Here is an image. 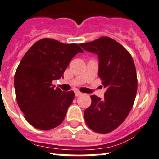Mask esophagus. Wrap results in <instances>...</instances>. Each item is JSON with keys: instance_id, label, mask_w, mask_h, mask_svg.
<instances>
[{"instance_id": "34e87169", "label": "esophagus", "mask_w": 159, "mask_h": 159, "mask_svg": "<svg viewBox=\"0 0 159 159\" xmlns=\"http://www.w3.org/2000/svg\"><path fill=\"white\" fill-rule=\"evenodd\" d=\"M75 96H81V95H82V93H81L80 91H75Z\"/></svg>"}]
</instances>
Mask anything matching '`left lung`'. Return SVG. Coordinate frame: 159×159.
<instances>
[{"label": "left lung", "instance_id": "left-lung-1", "mask_svg": "<svg viewBox=\"0 0 159 159\" xmlns=\"http://www.w3.org/2000/svg\"><path fill=\"white\" fill-rule=\"evenodd\" d=\"M80 45L97 54L98 75L107 89L104 99L91 96V105L84 112V121L96 133H111L125 120L134 103L137 76L133 57L121 44L108 37Z\"/></svg>", "mask_w": 159, "mask_h": 159}]
</instances>
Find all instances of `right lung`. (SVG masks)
I'll return each mask as SVG.
<instances>
[{
  "mask_svg": "<svg viewBox=\"0 0 159 159\" xmlns=\"http://www.w3.org/2000/svg\"><path fill=\"white\" fill-rule=\"evenodd\" d=\"M83 50L77 44L43 38L31 46L15 74V91L24 118L34 128L50 130L61 124L75 98L73 91L55 89L72 58Z\"/></svg>",
  "mask_w": 159,
  "mask_h": 159,
  "instance_id": "1",
  "label": "right lung"
}]
</instances>
